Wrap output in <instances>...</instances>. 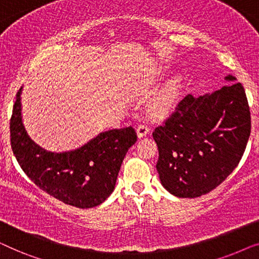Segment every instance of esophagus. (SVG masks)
<instances>
[{"instance_id": "1", "label": "esophagus", "mask_w": 259, "mask_h": 259, "mask_svg": "<svg viewBox=\"0 0 259 259\" xmlns=\"http://www.w3.org/2000/svg\"><path fill=\"white\" fill-rule=\"evenodd\" d=\"M150 133V128H148V126L146 123H140V125H138L137 127V134L139 138H143L145 136H147V134Z\"/></svg>"}]
</instances>
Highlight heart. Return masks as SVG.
<instances>
[{
    "mask_svg": "<svg viewBox=\"0 0 259 259\" xmlns=\"http://www.w3.org/2000/svg\"><path fill=\"white\" fill-rule=\"evenodd\" d=\"M176 93V84H169V86L166 87L165 91L155 99L154 108L158 109V111H164V109L171 107L173 102H175Z\"/></svg>",
    "mask_w": 259,
    "mask_h": 259,
    "instance_id": "obj_1",
    "label": "heart"
}]
</instances>
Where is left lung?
<instances>
[{"label":"left lung","mask_w":259,"mask_h":259,"mask_svg":"<svg viewBox=\"0 0 259 259\" xmlns=\"http://www.w3.org/2000/svg\"><path fill=\"white\" fill-rule=\"evenodd\" d=\"M250 131V107L242 83L198 98L187 94L153 131L162 186L179 198L214 190L239 164Z\"/></svg>","instance_id":"left-lung-1"}]
</instances>
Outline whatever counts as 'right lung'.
<instances>
[{
    "label": "right lung",
    "instance_id": "add662e5",
    "mask_svg": "<svg viewBox=\"0 0 259 259\" xmlns=\"http://www.w3.org/2000/svg\"><path fill=\"white\" fill-rule=\"evenodd\" d=\"M21 91L10 118V144L21 168L35 185L62 203L79 208L100 205L114 190L123 158L137 141L136 130L106 131L75 151L48 152L24 130Z\"/></svg>",
    "mask_w": 259,
    "mask_h": 259
}]
</instances>
